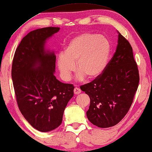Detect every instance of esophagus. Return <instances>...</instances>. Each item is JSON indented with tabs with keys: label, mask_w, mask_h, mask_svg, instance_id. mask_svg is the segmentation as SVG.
<instances>
[{
	"label": "esophagus",
	"mask_w": 152,
	"mask_h": 152,
	"mask_svg": "<svg viewBox=\"0 0 152 152\" xmlns=\"http://www.w3.org/2000/svg\"><path fill=\"white\" fill-rule=\"evenodd\" d=\"M81 92V90L79 89V88H77V87L75 88V89H74L75 94H80Z\"/></svg>",
	"instance_id": "1"
}]
</instances>
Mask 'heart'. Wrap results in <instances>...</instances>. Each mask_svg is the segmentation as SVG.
Returning <instances> with one entry per match:
<instances>
[{
    "instance_id": "obj_1",
    "label": "heart",
    "mask_w": 152,
    "mask_h": 152,
    "mask_svg": "<svg viewBox=\"0 0 152 152\" xmlns=\"http://www.w3.org/2000/svg\"><path fill=\"white\" fill-rule=\"evenodd\" d=\"M111 54L110 42L105 37L84 32L74 37L57 58V67L64 81L71 79L75 71L77 79L83 81L86 76L93 79L105 69Z\"/></svg>"
}]
</instances>
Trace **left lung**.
Returning a JSON list of instances; mask_svg holds the SVG:
<instances>
[{"mask_svg": "<svg viewBox=\"0 0 152 152\" xmlns=\"http://www.w3.org/2000/svg\"><path fill=\"white\" fill-rule=\"evenodd\" d=\"M139 74L132 48L118 32L115 52L100 76L80 86L89 96L88 119L99 128H109L122 120L138 88Z\"/></svg>", "mask_w": 152, "mask_h": 152, "instance_id": "obj_1", "label": "left lung"}]
</instances>
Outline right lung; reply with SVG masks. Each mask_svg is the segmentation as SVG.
<instances>
[{
    "label": "right lung",
    "mask_w": 152,
    "mask_h": 152,
    "mask_svg": "<svg viewBox=\"0 0 152 152\" xmlns=\"http://www.w3.org/2000/svg\"><path fill=\"white\" fill-rule=\"evenodd\" d=\"M58 27L34 30L26 35L14 54L11 77L20 111L32 127L49 132L61 124L64 111L73 96V84L54 76L56 56L46 50L47 40Z\"/></svg>",
    "instance_id": "obj_1"
}]
</instances>
